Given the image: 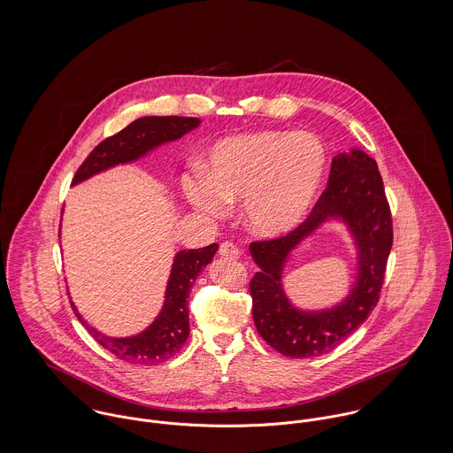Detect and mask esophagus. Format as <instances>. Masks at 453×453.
<instances>
[{
    "mask_svg": "<svg viewBox=\"0 0 453 453\" xmlns=\"http://www.w3.org/2000/svg\"><path fill=\"white\" fill-rule=\"evenodd\" d=\"M219 255L225 257V258L235 259L241 257V250L235 244H232V242H223L219 246Z\"/></svg>",
    "mask_w": 453,
    "mask_h": 453,
    "instance_id": "esophagus-1",
    "label": "esophagus"
}]
</instances>
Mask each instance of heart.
<instances>
[{
  "label": "heart",
  "instance_id": "1",
  "mask_svg": "<svg viewBox=\"0 0 453 453\" xmlns=\"http://www.w3.org/2000/svg\"><path fill=\"white\" fill-rule=\"evenodd\" d=\"M326 153L311 132L259 130L214 144L207 174L183 178L187 198L200 212L219 218L242 198L246 225L263 237L298 228L321 190Z\"/></svg>",
  "mask_w": 453,
  "mask_h": 453
}]
</instances>
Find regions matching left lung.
Listing matches in <instances>:
<instances>
[{
	"label": "left lung",
	"mask_w": 453,
	"mask_h": 453,
	"mask_svg": "<svg viewBox=\"0 0 453 453\" xmlns=\"http://www.w3.org/2000/svg\"><path fill=\"white\" fill-rule=\"evenodd\" d=\"M345 222L358 250V275L348 298L323 311L296 310L281 288L290 253L323 222ZM392 248V218L377 162L359 148L338 153L309 218L293 232L250 244L259 272L250 282L259 336L286 357H318L340 345L379 303Z\"/></svg>",
	"instance_id": "left-lung-1"
}]
</instances>
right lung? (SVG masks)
I'll return each instance as SVG.
<instances>
[{"label":"right lung","instance_id":"right-lung-1","mask_svg":"<svg viewBox=\"0 0 453 453\" xmlns=\"http://www.w3.org/2000/svg\"><path fill=\"white\" fill-rule=\"evenodd\" d=\"M198 119L192 117H142L134 120L119 134L106 137L99 142L90 155L78 167L73 183L78 185L94 174H99L119 164H129L148 151L183 137L187 132L196 129ZM218 251V244H211L200 250H183L174 257L171 275L165 288V300L157 319L144 331L134 336L113 338L106 336L96 327L87 323L76 311L74 303L71 307L78 321L87 327L92 338L110 350L119 359L130 365H157L171 359L181 350L188 334V298L194 288L196 275L211 263Z\"/></svg>","mask_w":453,"mask_h":453}]
</instances>
